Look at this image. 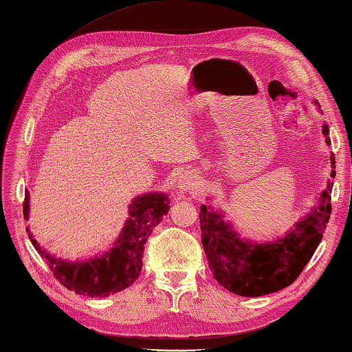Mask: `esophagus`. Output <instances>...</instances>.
Instances as JSON below:
<instances>
[{"mask_svg":"<svg viewBox=\"0 0 352 352\" xmlns=\"http://www.w3.org/2000/svg\"><path fill=\"white\" fill-rule=\"evenodd\" d=\"M198 175L195 170H186L184 174H182L180 180H178V188L184 192H190L198 186Z\"/></svg>","mask_w":352,"mask_h":352,"instance_id":"esophagus-1","label":"esophagus"}]
</instances>
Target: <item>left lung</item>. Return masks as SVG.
Instances as JSON below:
<instances>
[{
    "instance_id": "1",
    "label": "left lung",
    "mask_w": 352,
    "mask_h": 352,
    "mask_svg": "<svg viewBox=\"0 0 352 352\" xmlns=\"http://www.w3.org/2000/svg\"><path fill=\"white\" fill-rule=\"evenodd\" d=\"M327 145H330L328 125H322ZM331 160V178L336 175V159ZM331 188L328 180L327 189L319 203L296 222L286 236L267 243H252L239 237L219 212L201 206L199 227L201 242L204 246L208 267L221 286L241 296H261L290 286L309 263L331 214Z\"/></svg>"
}]
</instances>
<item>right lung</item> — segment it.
Returning a JSON list of instances; mask_svg holds the SVG:
<instances>
[{
    "label": "right lung",
    "mask_w": 352,
    "mask_h": 352,
    "mask_svg": "<svg viewBox=\"0 0 352 352\" xmlns=\"http://www.w3.org/2000/svg\"><path fill=\"white\" fill-rule=\"evenodd\" d=\"M30 197L25 192L24 218H28ZM169 199L164 193H145L133 199L130 204V218L116 239L115 246L102 256H95L85 261H66L56 258L33 239L27 228L30 241L36 251L52 271V275L66 289L78 295L104 298L121 292L136 281L142 271L145 242L151 231L162 222L169 210Z\"/></svg>",
    "instance_id": "1"
}]
</instances>
